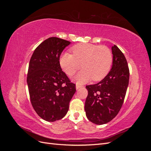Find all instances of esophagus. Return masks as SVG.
Wrapping results in <instances>:
<instances>
[{
	"mask_svg": "<svg viewBox=\"0 0 151 151\" xmlns=\"http://www.w3.org/2000/svg\"><path fill=\"white\" fill-rule=\"evenodd\" d=\"M83 86H80V85H79V84H76V89L77 90H78L79 89H80L81 88H83Z\"/></svg>",
	"mask_w": 151,
	"mask_h": 151,
	"instance_id": "obj_1",
	"label": "esophagus"
}]
</instances>
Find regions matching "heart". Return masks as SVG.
Returning <instances> with one entry per match:
<instances>
[{
  "label": "heart",
  "instance_id": "b5f03b06",
  "mask_svg": "<svg viewBox=\"0 0 151 151\" xmlns=\"http://www.w3.org/2000/svg\"><path fill=\"white\" fill-rule=\"evenodd\" d=\"M73 55L63 53L59 59L63 71L69 76L80 69L83 70L77 74L74 80L79 84H84L93 79L101 81L107 76L113 63V55L108 48L104 46L80 43L72 48Z\"/></svg>",
  "mask_w": 151,
  "mask_h": 151
}]
</instances>
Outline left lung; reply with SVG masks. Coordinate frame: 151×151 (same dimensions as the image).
I'll return each mask as SVG.
<instances>
[{
    "instance_id": "obj_1",
    "label": "left lung",
    "mask_w": 151,
    "mask_h": 151,
    "mask_svg": "<svg viewBox=\"0 0 151 151\" xmlns=\"http://www.w3.org/2000/svg\"><path fill=\"white\" fill-rule=\"evenodd\" d=\"M113 63L104 78L93 85H88L85 102L88 119L96 125L112 120L119 112L124 101L129 82V69L124 55L115 45L111 47Z\"/></svg>"
}]
</instances>
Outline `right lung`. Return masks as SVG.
I'll return each instance as SVG.
<instances>
[{
	"label": "right lung",
	"instance_id": "add662e5",
	"mask_svg": "<svg viewBox=\"0 0 151 151\" xmlns=\"http://www.w3.org/2000/svg\"><path fill=\"white\" fill-rule=\"evenodd\" d=\"M71 42L57 37L45 40L35 49L29 61L27 84L36 113L45 121L64 117L76 93L59 63L60 55Z\"/></svg>",
	"mask_w": 151,
	"mask_h": 151
}]
</instances>
